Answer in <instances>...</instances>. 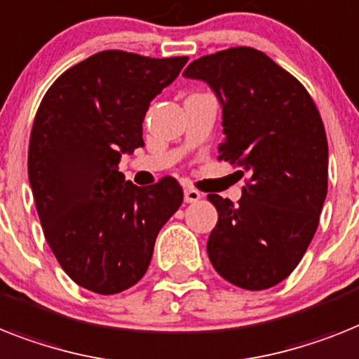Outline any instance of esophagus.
Listing matches in <instances>:
<instances>
[{"label": "esophagus", "mask_w": 359, "mask_h": 359, "mask_svg": "<svg viewBox=\"0 0 359 359\" xmlns=\"http://www.w3.org/2000/svg\"><path fill=\"white\" fill-rule=\"evenodd\" d=\"M183 198H185L187 203H196L201 198V192L196 191V189H192V187H187L185 191H183Z\"/></svg>", "instance_id": "1"}]
</instances>
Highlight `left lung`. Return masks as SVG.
<instances>
[{
  "mask_svg": "<svg viewBox=\"0 0 359 359\" xmlns=\"http://www.w3.org/2000/svg\"><path fill=\"white\" fill-rule=\"evenodd\" d=\"M183 76L211 86L226 133L218 159L250 174L236 205L207 196L218 211L209 260L238 288H271L306 253L327 198L328 143L318 106L295 76L253 47L201 56Z\"/></svg>",
  "mask_w": 359,
  "mask_h": 359,
  "instance_id": "obj_1",
  "label": "left lung"
}]
</instances>
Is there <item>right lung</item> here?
Returning <instances> with one entry per match:
<instances>
[{"mask_svg":"<svg viewBox=\"0 0 359 359\" xmlns=\"http://www.w3.org/2000/svg\"><path fill=\"white\" fill-rule=\"evenodd\" d=\"M187 60L100 51L62 73L41 99L29 182L47 244L82 288L100 295L132 288L147 273L159 229L182 205L174 177L137 187L119 161L143 147L150 100Z\"/></svg>","mask_w":359,"mask_h":359,"instance_id":"add662e5","label":"right lung"}]
</instances>
